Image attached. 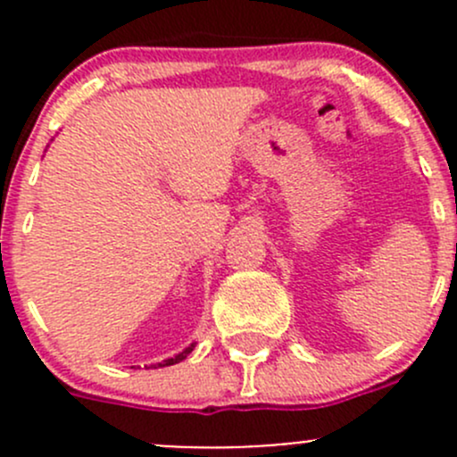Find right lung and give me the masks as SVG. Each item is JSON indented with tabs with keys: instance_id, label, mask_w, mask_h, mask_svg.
Instances as JSON below:
<instances>
[{
	"instance_id": "1",
	"label": "right lung",
	"mask_w": 457,
	"mask_h": 457,
	"mask_svg": "<svg viewBox=\"0 0 457 457\" xmlns=\"http://www.w3.org/2000/svg\"><path fill=\"white\" fill-rule=\"evenodd\" d=\"M192 349H195V343H192V345H190V347H186V349H183V352H181V353H177V356H174V358H168V361L159 362V365H156V367H170V365H177V362L186 361V358H187V356H190V352H192Z\"/></svg>"
}]
</instances>
